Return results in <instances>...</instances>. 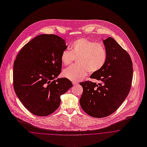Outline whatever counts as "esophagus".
I'll use <instances>...</instances> for the list:
<instances>
[{
  "mask_svg": "<svg viewBox=\"0 0 147 147\" xmlns=\"http://www.w3.org/2000/svg\"><path fill=\"white\" fill-rule=\"evenodd\" d=\"M72 84H73V85H76V84H78V83L75 82H73Z\"/></svg>",
  "mask_w": 147,
  "mask_h": 147,
  "instance_id": "esophagus-1",
  "label": "esophagus"
}]
</instances>
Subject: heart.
<instances>
[{"label":"heart","mask_w":147,"mask_h":147,"mask_svg":"<svg viewBox=\"0 0 147 147\" xmlns=\"http://www.w3.org/2000/svg\"><path fill=\"white\" fill-rule=\"evenodd\" d=\"M107 57L106 49L101 43L86 38L78 39L71 43V51L65 50L61 54V61L65 66L70 65L77 58V65L64 69L63 75L73 82L81 80L88 71L93 74L100 71L105 65Z\"/></svg>","instance_id":"b5f03b06"}]
</instances>
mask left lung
I'll return each instance as SVG.
<instances>
[{
	"label": "left lung",
	"mask_w": 147,
	"mask_h": 147,
	"mask_svg": "<svg viewBox=\"0 0 147 147\" xmlns=\"http://www.w3.org/2000/svg\"><path fill=\"white\" fill-rule=\"evenodd\" d=\"M102 42L107 53L106 63L90 75L100 83H79L83 89L80 107L97 118L108 116L118 109L129 93L133 78V64L127 52L111 37Z\"/></svg>",
	"instance_id": "1"
}]
</instances>
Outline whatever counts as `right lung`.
<instances>
[{"label":"right lung","mask_w":147,"mask_h":147,"mask_svg":"<svg viewBox=\"0 0 147 147\" xmlns=\"http://www.w3.org/2000/svg\"><path fill=\"white\" fill-rule=\"evenodd\" d=\"M65 41L55 35L42 34L26 43L17 55L13 66L16 94L32 113L45 116L60 106V96L72 87L61 72V57Z\"/></svg>","instance_id":"1"}]
</instances>
